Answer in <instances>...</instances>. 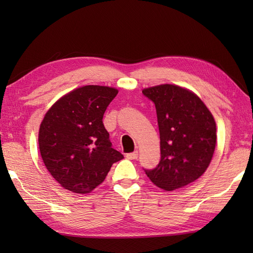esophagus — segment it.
I'll use <instances>...</instances> for the list:
<instances>
[{"instance_id": "1", "label": "esophagus", "mask_w": 253, "mask_h": 253, "mask_svg": "<svg viewBox=\"0 0 253 253\" xmlns=\"http://www.w3.org/2000/svg\"><path fill=\"white\" fill-rule=\"evenodd\" d=\"M138 150H135V151H133L132 153H128L126 157H127V159H129V160H136L137 158H138Z\"/></svg>"}]
</instances>
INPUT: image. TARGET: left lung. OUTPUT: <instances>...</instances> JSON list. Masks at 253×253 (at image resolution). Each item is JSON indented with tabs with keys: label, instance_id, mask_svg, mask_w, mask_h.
I'll use <instances>...</instances> for the list:
<instances>
[{
	"label": "left lung",
	"instance_id": "1",
	"mask_svg": "<svg viewBox=\"0 0 253 253\" xmlns=\"http://www.w3.org/2000/svg\"><path fill=\"white\" fill-rule=\"evenodd\" d=\"M155 104L161 161L146 174L166 191L189 185L203 175L213 158L216 124L207 105L191 90L164 84L144 88Z\"/></svg>",
	"mask_w": 253,
	"mask_h": 253
}]
</instances>
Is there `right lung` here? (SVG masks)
<instances>
[{"mask_svg":"<svg viewBox=\"0 0 253 253\" xmlns=\"http://www.w3.org/2000/svg\"><path fill=\"white\" fill-rule=\"evenodd\" d=\"M118 90L98 84L69 91L53 104L40 124L42 161L58 184L89 193L104 181L113 163L124 157L112 148L102 122Z\"/></svg>","mask_w":253,"mask_h":253,"instance_id":"add662e5","label":"right lung"}]
</instances>
